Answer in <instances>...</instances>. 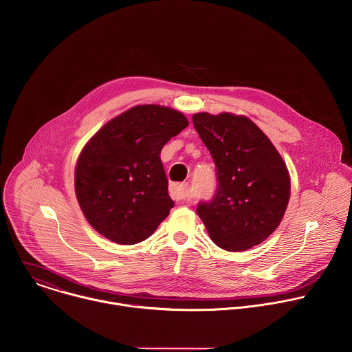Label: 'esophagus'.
I'll list each match as a JSON object with an SVG mask.
<instances>
[{
	"label": "esophagus",
	"mask_w": 352,
	"mask_h": 352,
	"mask_svg": "<svg viewBox=\"0 0 352 352\" xmlns=\"http://www.w3.org/2000/svg\"><path fill=\"white\" fill-rule=\"evenodd\" d=\"M170 195L173 199L176 201H186L188 199V191H187V186L186 184H175L170 188Z\"/></svg>",
	"instance_id": "34e87169"
}]
</instances>
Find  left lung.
Returning <instances> with one entry per match:
<instances>
[{"mask_svg": "<svg viewBox=\"0 0 352 352\" xmlns=\"http://www.w3.org/2000/svg\"><path fill=\"white\" fill-rule=\"evenodd\" d=\"M192 123L218 170L215 197L197 208L209 237L226 251L261 244L282 222L289 205L286 162L244 115L198 112Z\"/></svg>", "mask_w": 352, "mask_h": 352, "instance_id": "1", "label": "left lung"}]
</instances>
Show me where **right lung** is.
<instances>
[{
  "label": "right lung",
  "instance_id": "obj_1",
  "mask_svg": "<svg viewBox=\"0 0 352 352\" xmlns=\"http://www.w3.org/2000/svg\"><path fill=\"white\" fill-rule=\"evenodd\" d=\"M188 126L169 107L135 105L107 122L83 147L75 192L87 222L105 239L130 245L150 237L173 201L161 150Z\"/></svg>",
  "mask_w": 352,
  "mask_h": 352
}]
</instances>
